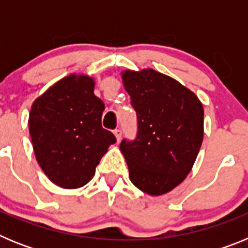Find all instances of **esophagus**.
Segmentation results:
<instances>
[{"mask_svg":"<svg viewBox=\"0 0 248 248\" xmlns=\"http://www.w3.org/2000/svg\"><path fill=\"white\" fill-rule=\"evenodd\" d=\"M114 135H115L117 143H119L120 139H122V130H120V129H115V130H114Z\"/></svg>","mask_w":248,"mask_h":248,"instance_id":"esophagus-1","label":"esophagus"}]
</instances>
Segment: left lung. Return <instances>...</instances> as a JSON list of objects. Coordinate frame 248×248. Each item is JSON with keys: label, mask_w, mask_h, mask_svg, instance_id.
<instances>
[{"label": "left lung", "mask_w": 248, "mask_h": 248, "mask_svg": "<svg viewBox=\"0 0 248 248\" xmlns=\"http://www.w3.org/2000/svg\"><path fill=\"white\" fill-rule=\"evenodd\" d=\"M138 117V137L120 150L129 179L150 196H161L190 174L203 139V107L198 95L166 74L144 68L122 72Z\"/></svg>", "instance_id": "left-lung-1"}]
</instances>
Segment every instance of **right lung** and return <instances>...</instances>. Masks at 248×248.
<instances>
[{
    "instance_id": "add662e5",
    "label": "right lung",
    "mask_w": 248,
    "mask_h": 248,
    "mask_svg": "<svg viewBox=\"0 0 248 248\" xmlns=\"http://www.w3.org/2000/svg\"><path fill=\"white\" fill-rule=\"evenodd\" d=\"M95 80L72 73L32 103L28 118L36 160L46 176L62 189H79L117 140L102 126L104 103L94 95Z\"/></svg>"
}]
</instances>
